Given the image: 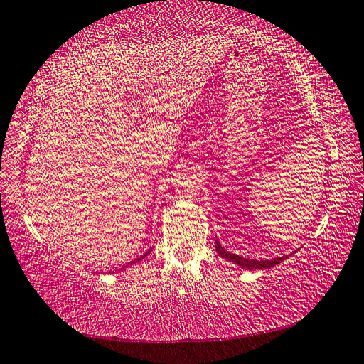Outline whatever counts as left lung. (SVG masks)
I'll return each instance as SVG.
<instances>
[{
	"label": "left lung",
	"mask_w": 364,
	"mask_h": 364,
	"mask_svg": "<svg viewBox=\"0 0 364 364\" xmlns=\"http://www.w3.org/2000/svg\"><path fill=\"white\" fill-rule=\"evenodd\" d=\"M215 249H217L218 254L226 258V260H230L232 263L239 264L241 268L245 269H267L271 267H276V264H279L281 262H284L286 257H279V258H273V260H249V258H244V257H239L236 254H231V252H226L225 247H221V244L217 241L215 242Z\"/></svg>",
	"instance_id": "1"
}]
</instances>
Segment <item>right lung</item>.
Segmentation results:
<instances>
[{
  "label": "right lung",
  "instance_id": "add662e5",
  "mask_svg": "<svg viewBox=\"0 0 364 364\" xmlns=\"http://www.w3.org/2000/svg\"><path fill=\"white\" fill-rule=\"evenodd\" d=\"M149 252H151V250H147V252H146V254H144L143 257H139V258H136V260H133L132 263H128V264H127V267H130V264H134V263H136V262H141V260H143V258H144V257H146L147 254H149ZM123 268H125V267H123Z\"/></svg>",
  "mask_w": 364,
  "mask_h": 364
}]
</instances>
